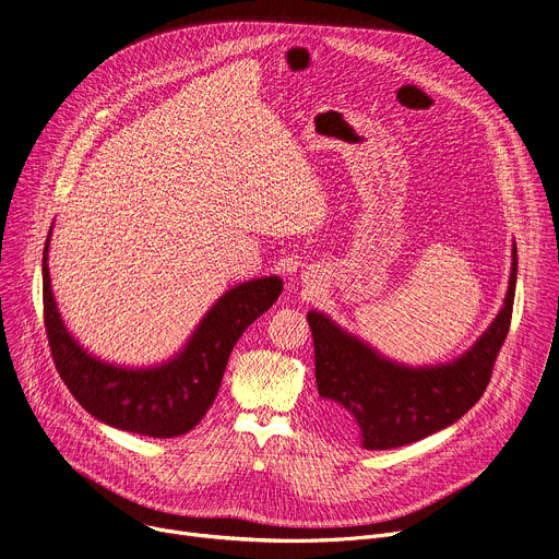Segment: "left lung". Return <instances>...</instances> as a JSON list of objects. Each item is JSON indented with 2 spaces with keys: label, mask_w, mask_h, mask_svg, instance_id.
Segmentation results:
<instances>
[{
  "label": "left lung",
  "mask_w": 559,
  "mask_h": 559,
  "mask_svg": "<svg viewBox=\"0 0 559 559\" xmlns=\"http://www.w3.org/2000/svg\"><path fill=\"white\" fill-rule=\"evenodd\" d=\"M518 283V247L509 292L490 328L460 359L411 368L390 361L321 312H310L323 417L338 435L357 432L366 450L419 441L462 419L484 394L509 336Z\"/></svg>",
  "instance_id": "8db88e82"
}]
</instances>
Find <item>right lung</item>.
I'll use <instances>...</instances> for the list:
<instances>
[{
	"instance_id": "add662e5",
	"label": "right lung",
	"mask_w": 559,
	"mask_h": 559,
	"mask_svg": "<svg viewBox=\"0 0 559 559\" xmlns=\"http://www.w3.org/2000/svg\"><path fill=\"white\" fill-rule=\"evenodd\" d=\"M48 242L50 231L41 281L44 325L56 368L88 415L144 437L169 439L198 426L218 394L236 341L283 292L278 276L240 283L214 302L174 359L154 368H122L93 357L67 330L50 289Z\"/></svg>"
}]
</instances>
